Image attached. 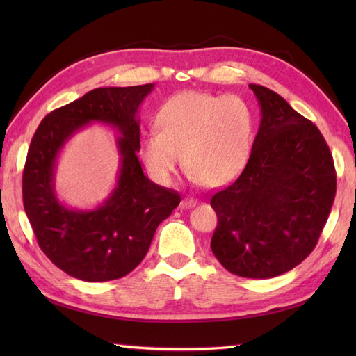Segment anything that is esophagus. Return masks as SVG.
Segmentation results:
<instances>
[{
  "label": "esophagus",
  "mask_w": 356,
  "mask_h": 356,
  "mask_svg": "<svg viewBox=\"0 0 356 356\" xmlns=\"http://www.w3.org/2000/svg\"><path fill=\"white\" fill-rule=\"evenodd\" d=\"M195 203H197V200H194L191 197H185V199H182V202H180V208L182 209L193 208V207H195Z\"/></svg>",
  "instance_id": "34e87169"
}]
</instances>
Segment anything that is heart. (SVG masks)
I'll return each mask as SVG.
<instances>
[{"mask_svg": "<svg viewBox=\"0 0 356 356\" xmlns=\"http://www.w3.org/2000/svg\"><path fill=\"white\" fill-rule=\"evenodd\" d=\"M159 133L140 143V156L157 184L170 185L185 159L194 184L232 182L251 156L255 119L238 96L185 92L159 110Z\"/></svg>", "mask_w": 356, "mask_h": 356, "instance_id": "1", "label": "heart"}]
</instances>
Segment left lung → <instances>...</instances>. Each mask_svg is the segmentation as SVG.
<instances>
[{
  "mask_svg": "<svg viewBox=\"0 0 356 356\" xmlns=\"http://www.w3.org/2000/svg\"><path fill=\"white\" fill-rule=\"evenodd\" d=\"M260 127L243 172L216 193V259L231 274L272 278L314 251L330 214L337 174L330 149L311 120L272 90L249 84Z\"/></svg>",
  "mask_w": 356,
  "mask_h": 356,
  "instance_id": "obj_1",
  "label": "left lung"
}]
</instances>
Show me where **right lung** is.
I'll use <instances>...</instances> for the list:
<instances>
[{
	"mask_svg": "<svg viewBox=\"0 0 356 356\" xmlns=\"http://www.w3.org/2000/svg\"><path fill=\"white\" fill-rule=\"evenodd\" d=\"M154 84L101 87L51 111L30 142L22 172V200L38 245L53 264L84 282L124 277L147 255L157 226L180 203V195L143 174L138 111ZM101 122L116 127L117 185L92 210L67 207L57 199L54 171L65 143L82 127Z\"/></svg>",
	"mask_w": 356,
	"mask_h": 356,
	"instance_id": "obj_1",
	"label": "right lung"
}]
</instances>
